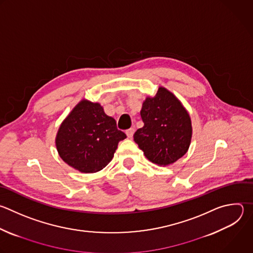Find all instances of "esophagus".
I'll return each instance as SVG.
<instances>
[{"label":"esophagus","instance_id":"esophagus-1","mask_svg":"<svg viewBox=\"0 0 253 253\" xmlns=\"http://www.w3.org/2000/svg\"><path fill=\"white\" fill-rule=\"evenodd\" d=\"M134 132H135V130H134L133 128H131V129H128V130L126 131V135H127V137L131 139V138L133 137V134H134Z\"/></svg>","mask_w":253,"mask_h":253}]
</instances>
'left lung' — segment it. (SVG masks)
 Here are the masks:
<instances>
[{"mask_svg":"<svg viewBox=\"0 0 253 253\" xmlns=\"http://www.w3.org/2000/svg\"><path fill=\"white\" fill-rule=\"evenodd\" d=\"M144 126L134 134V141L152 163L166 167L174 164L189 150L193 127L189 112L170 90L159 86L154 96L143 101Z\"/></svg>","mask_w":253,"mask_h":253,"instance_id":"left-lung-1","label":"left lung"}]
</instances>
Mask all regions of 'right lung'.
<instances>
[{"label":"right lung","instance_id":"1","mask_svg":"<svg viewBox=\"0 0 253 253\" xmlns=\"http://www.w3.org/2000/svg\"><path fill=\"white\" fill-rule=\"evenodd\" d=\"M126 135L98 102L80 100L61 122L55 146L64 163L81 173H96L112 160Z\"/></svg>","mask_w":253,"mask_h":253}]
</instances>
